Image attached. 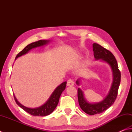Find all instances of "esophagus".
Here are the masks:
<instances>
[{
    "label": "esophagus",
    "instance_id": "1",
    "mask_svg": "<svg viewBox=\"0 0 132 132\" xmlns=\"http://www.w3.org/2000/svg\"><path fill=\"white\" fill-rule=\"evenodd\" d=\"M67 85V86H73L74 85V82L72 79H69V80H68Z\"/></svg>",
    "mask_w": 132,
    "mask_h": 132
}]
</instances>
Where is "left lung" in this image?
<instances>
[{
    "label": "left lung",
    "mask_w": 132,
    "mask_h": 132,
    "mask_svg": "<svg viewBox=\"0 0 132 132\" xmlns=\"http://www.w3.org/2000/svg\"><path fill=\"white\" fill-rule=\"evenodd\" d=\"M94 56L95 60H101L109 64L113 72V83L108 95L102 101L98 103H89L84 98L83 91L78 89L79 104L82 110L89 115L100 114L106 110L113 105L117 98L118 90L121 81V72L115 57L111 52L104 48L100 45L94 43L93 45ZM76 83L80 85V79L77 80Z\"/></svg>",
    "instance_id": "left-lung-1"
}]
</instances>
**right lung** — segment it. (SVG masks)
Listing matches in <instances>:
<instances>
[{"label":"right lung","instance_id":"obj_1","mask_svg":"<svg viewBox=\"0 0 132 132\" xmlns=\"http://www.w3.org/2000/svg\"><path fill=\"white\" fill-rule=\"evenodd\" d=\"M49 41H50L49 40L41 39V40L34 42V43L29 44L28 45H27L25 48L23 49V50L21 52H20L19 53L17 54L15 59L19 57L20 56L25 54L32 49L37 48V47L44 46L45 45L48 44ZM66 84L67 81H64L63 83H61L60 85L59 86L57 87L55 89V90L53 91V93L52 94L50 98H49L48 100L46 101V102L43 105H42L41 106L38 107V108H29L23 105H22L21 103H20L19 102L16 98H15V96L14 95L15 101L16 104L20 107V108H21L23 110H24V111H26V112L29 113L30 114H31L32 116L41 117L48 116L51 113L53 112L54 109L56 108V106H57L61 94L63 93V91L65 89Z\"/></svg>","mask_w":132,"mask_h":132}]
</instances>
